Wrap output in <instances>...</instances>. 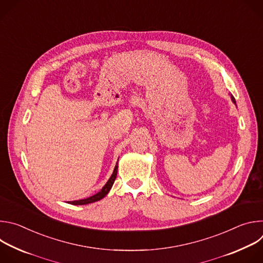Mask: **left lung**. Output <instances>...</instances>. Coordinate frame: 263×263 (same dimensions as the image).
I'll use <instances>...</instances> for the list:
<instances>
[{"mask_svg":"<svg viewBox=\"0 0 263 263\" xmlns=\"http://www.w3.org/2000/svg\"><path fill=\"white\" fill-rule=\"evenodd\" d=\"M231 100H232V102L236 105V101H235V99H234V97H233V96H231Z\"/></svg>","mask_w":263,"mask_h":263,"instance_id":"1","label":"left lung"}]
</instances>
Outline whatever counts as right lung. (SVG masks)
Here are the masks:
<instances>
[{
	"label": "right lung",
	"mask_w": 263,
	"mask_h": 263,
	"mask_svg": "<svg viewBox=\"0 0 263 263\" xmlns=\"http://www.w3.org/2000/svg\"><path fill=\"white\" fill-rule=\"evenodd\" d=\"M117 175H118V163L114 170V173H112L111 177L109 178V180L107 181V183L104 185L103 189L96 195L89 197V198H86V199H83V200H78V201H71V202H68L69 204L71 205H86V204H90V203H93V202H97V201H100L102 200L108 193L109 191L111 190L112 185H114L115 181H116V178H117Z\"/></svg>",
	"instance_id": "1"
}]
</instances>
